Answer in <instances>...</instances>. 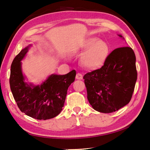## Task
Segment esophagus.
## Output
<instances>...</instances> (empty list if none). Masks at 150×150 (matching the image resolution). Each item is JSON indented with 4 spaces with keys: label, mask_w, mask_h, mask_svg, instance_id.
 Returning a JSON list of instances; mask_svg holds the SVG:
<instances>
[{
    "label": "esophagus",
    "mask_w": 150,
    "mask_h": 150,
    "mask_svg": "<svg viewBox=\"0 0 150 150\" xmlns=\"http://www.w3.org/2000/svg\"><path fill=\"white\" fill-rule=\"evenodd\" d=\"M82 78H83V77H82V75L81 73H77V75H76V79H77V80H82Z\"/></svg>",
    "instance_id": "34e87169"
}]
</instances>
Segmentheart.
<instances>
[{
    "mask_svg": "<svg viewBox=\"0 0 150 150\" xmlns=\"http://www.w3.org/2000/svg\"><path fill=\"white\" fill-rule=\"evenodd\" d=\"M87 52L82 57V65L89 69L99 68L106 59L110 51L108 44L97 37H91L85 41L83 45Z\"/></svg>",
    "mask_w": 150,
    "mask_h": 150,
    "instance_id": "heart-1",
    "label": "heart"
}]
</instances>
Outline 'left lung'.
<instances>
[{
	"mask_svg": "<svg viewBox=\"0 0 150 150\" xmlns=\"http://www.w3.org/2000/svg\"><path fill=\"white\" fill-rule=\"evenodd\" d=\"M135 62L131 47H119L107 57L100 68L84 75L88 100L95 110L112 113L129 103L137 79Z\"/></svg>",
	"mask_w": 150,
	"mask_h": 150,
	"instance_id": "left-lung-1",
	"label": "left lung"
}]
</instances>
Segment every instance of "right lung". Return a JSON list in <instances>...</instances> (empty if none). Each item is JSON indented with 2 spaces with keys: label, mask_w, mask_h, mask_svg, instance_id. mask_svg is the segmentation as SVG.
<instances>
[{
  "label": "right lung",
  "mask_w": 150,
  "mask_h": 150,
  "mask_svg": "<svg viewBox=\"0 0 150 150\" xmlns=\"http://www.w3.org/2000/svg\"><path fill=\"white\" fill-rule=\"evenodd\" d=\"M29 47L22 50L13 60L9 77L11 91L18 108L26 115L38 120L52 119L61 112L76 71L73 69L66 75H51L40 85L28 84L24 81L21 61Z\"/></svg>",
  "instance_id": "right-lung-1"
}]
</instances>
